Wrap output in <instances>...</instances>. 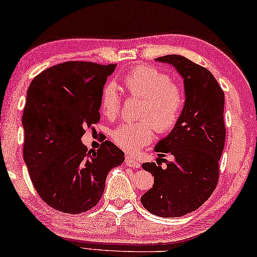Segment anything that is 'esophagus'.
<instances>
[{"mask_svg":"<svg viewBox=\"0 0 257 257\" xmlns=\"http://www.w3.org/2000/svg\"><path fill=\"white\" fill-rule=\"evenodd\" d=\"M125 165L129 167L139 168V167H141V163L139 162V160L132 158L130 156H125Z\"/></svg>","mask_w":257,"mask_h":257,"instance_id":"esophagus-1","label":"esophagus"}]
</instances>
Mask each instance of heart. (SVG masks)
Here are the masks:
<instances>
[{"instance_id":"b5f03b06","label":"heart","mask_w":257,"mask_h":257,"mask_svg":"<svg viewBox=\"0 0 257 257\" xmlns=\"http://www.w3.org/2000/svg\"><path fill=\"white\" fill-rule=\"evenodd\" d=\"M123 84L130 95L142 98L137 114L141 120L117 125L112 132V140L123 151L136 153L153 140L155 130L165 134L177 125L186 95L183 87L165 71L145 64L136 66L125 74ZM121 102L117 86L113 82L106 83L100 95L105 116L116 117Z\"/></svg>"}]
</instances>
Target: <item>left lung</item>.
Returning a JSON list of instances; mask_svg holds the SVG:
<instances>
[{
  "label": "left lung",
  "mask_w": 257,
  "mask_h": 257,
  "mask_svg": "<svg viewBox=\"0 0 257 257\" xmlns=\"http://www.w3.org/2000/svg\"><path fill=\"white\" fill-rule=\"evenodd\" d=\"M172 64L183 78L186 101L178 123L155 150L163 159L173 156L162 168L158 162L142 167L155 177L153 187L141 198L148 211L164 218L181 217L200 208L211 196L219 179L224 150V91L208 69L181 55L156 59Z\"/></svg>",
  "instance_id": "1"
}]
</instances>
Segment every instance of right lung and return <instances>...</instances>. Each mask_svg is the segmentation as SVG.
Instances as JSON below:
<instances>
[{
  "label": "right lung",
  "instance_id": "add662e5",
  "mask_svg": "<svg viewBox=\"0 0 257 257\" xmlns=\"http://www.w3.org/2000/svg\"><path fill=\"white\" fill-rule=\"evenodd\" d=\"M116 64L69 61L31 82L23 113V156L37 193L64 213L85 212L101 198L106 177L124 153L112 142L83 145L86 127L100 120V95Z\"/></svg>",
  "mask_w": 257,
  "mask_h": 257
}]
</instances>
